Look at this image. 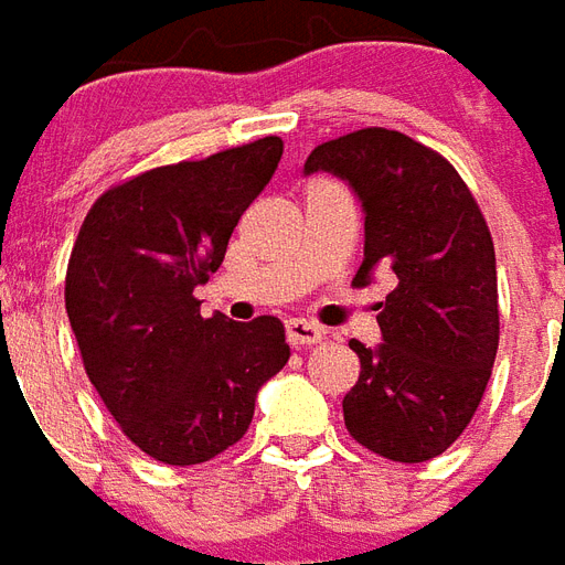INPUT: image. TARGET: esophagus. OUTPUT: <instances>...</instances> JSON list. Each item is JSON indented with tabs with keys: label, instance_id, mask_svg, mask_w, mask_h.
I'll return each instance as SVG.
<instances>
[{
	"label": "esophagus",
	"instance_id": "34e87169",
	"mask_svg": "<svg viewBox=\"0 0 565 565\" xmlns=\"http://www.w3.org/2000/svg\"><path fill=\"white\" fill-rule=\"evenodd\" d=\"M286 337L295 348L300 345H318L324 339V330L307 321V318H288L286 321Z\"/></svg>",
	"mask_w": 565,
	"mask_h": 565
}]
</instances>
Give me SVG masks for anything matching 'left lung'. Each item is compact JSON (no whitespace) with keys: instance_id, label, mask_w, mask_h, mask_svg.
<instances>
[{"instance_id":"8db88e82","label":"left lung","mask_w":565,"mask_h":565,"mask_svg":"<svg viewBox=\"0 0 565 565\" xmlns=\"http://www.w3.org/2000/svg\"><path fill=\"white\" fill-rule=\"evenodd\" d=\"M342 178L363 207V265L396 274L381 300V342L348 345L360 379L342 398L351 438L384 459L428 461L468 428L500 339L494 244L447 160L398 130L366 127L318 146L303 175Z\"/></svg>"}]
</instances>
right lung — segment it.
I'll return each instance as SVG.
<instances>
[{"label": "right lung", "mask_w": 565, "mask_h": 565, "mask_svg": "<svg viewBox=\"0 0 565 565\" xmlns=\"http://www.w3.org/2000/svg\"><path fill=\"white\" fill-rule=\"evenodd\" d=\"M282 139L160 167L106 190L67 262L65 309L88 381L127 438L163 465H202L244 438L288 363L282 321L199 316L193 288L277 172Z\"/></svg>", "instance_id": "add662e5"}]
</instances>
